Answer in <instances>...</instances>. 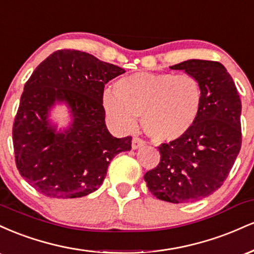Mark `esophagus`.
I'll return each mask as SVG.
<instances>
[{"instance_id":"34e87169","label":"esophagus","mask_w":254,"mask_h":254,"mask_svg":"<svg viewBox=\"0 0 254 254\" xmlns=\"http://www.w3.org/2000/svg\"><path fill=\"white\" fill-rule=\"evenodd\" d=\"M145 145V142L143 139L141 138H137V137H133L132 138V143H131V147H132L133 150L139 149V148H143Z\"/></svg>"}]
</instances>
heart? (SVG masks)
Instances as JSON below:
<instances>
[{
  "label": "heart",
  "mask_w": 254,
  "mask_h": 254,
  "mask_svg": "<svg viewBox=\"0 0 254 254\" xmlns=\"http://www.w3.org/2000/svg\"><path fill=\"white\" fill-rule=\"evenodd\" d=\"M203 104V90L196 77L173 72H136L122 77L115 90L104 94V107L121 130L135 127L156 142H174L193 129Z\"/></svg>",
  "instance_id": "1"
}]
</instances>
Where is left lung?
<instances>
[{
  "mask_svg": "<svg viewBox=\"0 0 254 254\" xmlns=\"http://www.w3.org/2000/svg\"><path fill=\"white\" fill-rule=\"evenodd\" d=\"M170 68L197 78L202 110L188 135L160 145V164L144 174V182L159 199L192 203L218 190L234 165L241 148V100L220 62L188 60Z\"/></svg>",
  "mask_w": 254,
  "mask_h": 254,
  "instance_id": "1",
  "label": "left lung"
}]
</instances>
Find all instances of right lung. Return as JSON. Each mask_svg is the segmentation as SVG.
<instances>
[{
	"label": "right lung",
	"mask_w": 254,
	"mask_h": 254,
	"mask_svg": "<svg viewBox=\"0 0 254 254\" xmlns=\"http://www.w3.org/2000/svg\"><path fill=\"white\" fill-rule=\"evenodd\" d=\"M123 68L77 50L44 60L25 83L13 125L16 167L44 196L78 198L97 191L111 160L131 150V137L117 138L105 123V84ZM65 106L68 124L60 128L52 112Z\"/></svg>",
	"instance_id": "add662e5"
}]
</instances>
